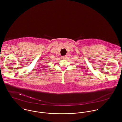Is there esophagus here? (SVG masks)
I'll return each mask as SVG.
<instances>
[{
  "label": "esophagus",
  "mask_w": 122,
  "mask_h": 122,
  "mask_svg": "<svg viewBox=\"0 0 122 122\" xmlns=\"http://www.w3.org/2000/svg\"><path fill=\"white\" fill-rule=\"evenodd\" d=\"M66 57H67L66 56H61V58H62V59H66Z\"/></svg>",
  "instance_id": "obj_1"
}]
</instances>
